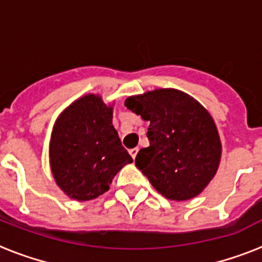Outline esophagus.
Masks as SVG:
<instances>
[{
  "label": "esophagus",
  "mask_w": 262,
  "mask_h": 262,
  "mask_svg": "<svg viewBox=\"0 0 262 262\" xmlns=\"http://www.w3.org/2000/svg\"><path fill=\"white\" fill-rule=\"evenodd\" d=\"M138 152H139L138 148H133V149H129V155L133 156V159H135L136 155H138Z\"/></svg>",
  "instance_id": "34e87169"
}]
</instances>
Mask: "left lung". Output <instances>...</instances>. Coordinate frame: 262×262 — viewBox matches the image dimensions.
<instances>
[{
	"mask_svg": "<svg viewBox=\"0 0 262 262\" xmlns=\"http://www.w3.org/2000/svg\"><path fill=\"white\" fill-rule=\"evenodd\" d=\"M124 106L149 122V147L135 165L168 200L200 195L216 174L222 142L211 114L196 99L177 89H155L131 96Z\"/></svg>",
	"mask_w": 262,
	"mask_h": 262,
	"instance_id": "left-lung-1",
	"label": "left lung"
}]
</instances>
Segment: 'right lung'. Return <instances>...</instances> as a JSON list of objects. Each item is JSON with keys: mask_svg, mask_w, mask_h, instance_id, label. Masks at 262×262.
Here are the masks:
<instances>
[{"mask_svg": "<svg viewBox=\"0 0 262 262\" xmlns=\"http://www.w3.org/2000/svg\"><path fill=\"white\" fill-rule=\"evenodd\" d=\"M113 105L99 94H85L55 120L50 166L55 182L69 198L92 201L108 190L113 178L133 157L113 126Z\"/></svg>", "mask_w": 262, "mask_h": 262, "instance_id": "obj_1", "label": "right lung"}]
</instances>
